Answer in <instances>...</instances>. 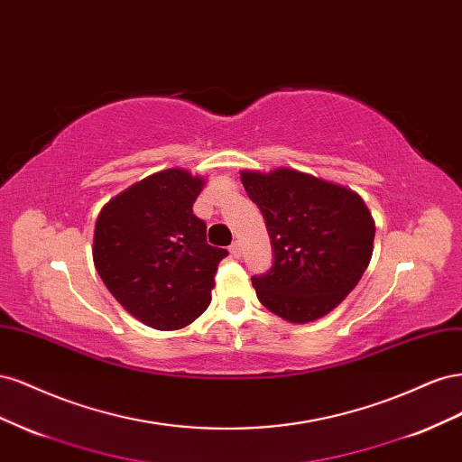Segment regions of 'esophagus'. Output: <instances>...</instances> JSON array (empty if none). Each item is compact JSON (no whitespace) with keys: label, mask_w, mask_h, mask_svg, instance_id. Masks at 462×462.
<instances>
[{"label":"esophagus","mask_w":462,"mask_h":462,"mask_svg":"<svg viewBox=\"0 0 462 462\" xmlns=\"http://www.w3.org/2000/svg\"><path fill=\"white\" fill-rule=\"evenodd\" d=\"M229 250H231V254H233L235 258H241V245H239V243H233V245L229 246Z\"/></svg>","instance_id":"1"}]
</instances>
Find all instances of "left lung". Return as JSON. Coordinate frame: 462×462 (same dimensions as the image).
Segmentation results:
<instances>
[{
  "label": "left lung",
  "instance_id": "1",
  "mask_svg": "<svg viewBox=\"0 0 462 462\" xmlns=\"http://www.w3.org/2000/svg\"><path fill=\"white\" fill-rule=\"evenodd\" d=\"M263 216L273 263L254 275L258 300L292 324L324 318L366 272L375 226L356 192L309 173L279 167L241 171Z\"/></svg>",
  "mask_w": 462,
  "mask_h": 462
}]
</instances>
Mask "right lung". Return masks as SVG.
<instances>
[{"mask_svg": "<svg viewBox=\"0 0 462 462\" xmlns=\"http://www.w3.org/2000/svg\"><path fill=\"white\" fill-rule=\"evenodd\" d=\"M202 187V177L165 170L117 194L97 216L96 270L123 309L153 329L192 324L229 254L206 243V223L192 214Z\"/></svg>", "mask_w": 462, "mask_h": 462, "instance_id": "1", "label": "right lung"}]
</instances>
